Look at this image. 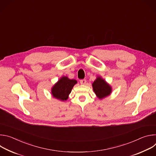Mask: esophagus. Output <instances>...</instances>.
<instances>
[{
  "instance_id": "34e87169",
  "label": "esophagus",
  "mask_w": 156,
  "mask_h": 156,
  "mask_svg": "<svg viewBox=\"0 0 156 156\" xmlns=\"http://www.w3.org/2000/svg\"><path fill=\"white\" fill-rule=\"evenodd\" d=\"M80 83L81 84L84 85L86 83V80H80Z\"/></svg>"
}]
</instances>
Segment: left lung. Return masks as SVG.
<instances>
[{
    "instance_id": "1",
    "label": "left lung",
    "mask_w": 156,
    "mask_h": 156,
    "mask_svg": "<svg viewBox=\"0 0 156 156\" xmlns=\"http://www.w3.org/2000/svg\"><path fill=\"white\" fill-rule=\"evenodd\" d=\"M93 91L99 99H102L110 96L112 93V88L101 76H98L92 83Z\"/></svg>"
}]
</instances>
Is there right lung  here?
<instances>
[{"mask_svg": "<svg viewBox=\"0 0 156 156\" xmlns=\"http://www.w3.org/2000/svg\"><path fill=\"white\" fill-rule=\"evenodd\" d=\"M76 83V80H71L67 76H63L52 87L51 94L54 98L61 101H66L73 86Z\"/></svg>", "mask_w": 156, "mask_h": 156, "instance_id": "obj_1", "label": "right lung"}]
</instances>
